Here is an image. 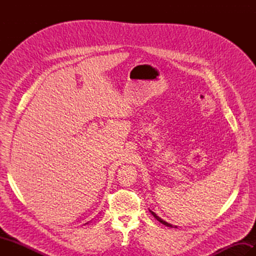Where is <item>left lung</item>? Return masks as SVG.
Returning <instances> with one entry per match:
<instances>
[{
  "label": "left lung",
  "mask_w": 256,
  "mask_h": 256,
  "mask_svg": "<svg viewBox=\"0 0 256 256\" xmlns=\"http://www.w3.org/2000/svg\"><path fill=\"white\" fill-rule=\"evenodd\" d=\"M152 212V214L154 216V218H156L159 222H161L162 224H164V226H168V228H173V226H172V224H170V223H168V222H166V221H164V220H162L161 218H159V216L156 214H154V212ZM176 228V226H175Z\"/></svg>",
  "instance_id": "obj_1"
}]
</instances>
